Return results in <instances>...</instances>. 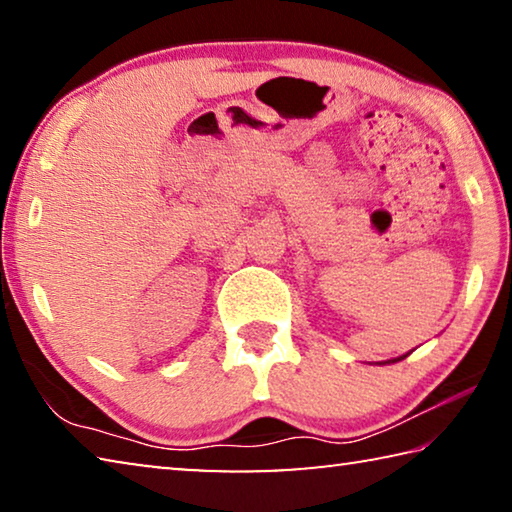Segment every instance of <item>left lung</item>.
I'll return each mask as SVG.
<instances>
[{"instance_id":"obj_1","label":"left lung","mask_w":512,"mask_h":512,"mask_svg":"<svg viewBox=\"0 0 512 512\" xmlns=\"http://www.w3.org/2000/svg\"><path fill=\"white\" fill-rule=\"evenodd\" d=\"M402 359H406V354H402V357H397V359H391V361H386V363H395V361H402Z\"/></svg>"}]
</instances>
